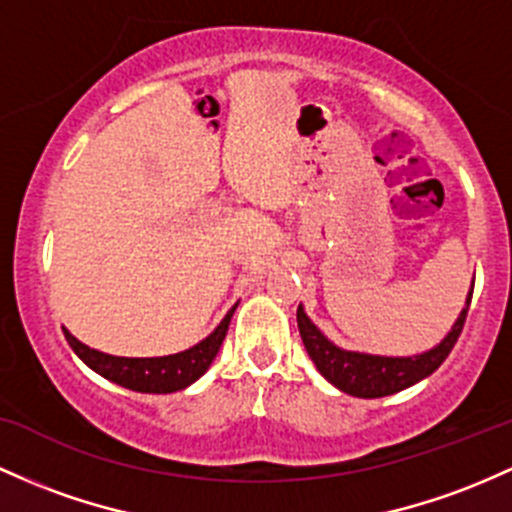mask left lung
Wrapping results in <instances>:
<instances>
[{
    "mask_svg": "<svg viewBox=\"0 0 512 512\" xmlns=\"http://www.w3.org/2000/svg\"><path fill=\"white\" fill-rule=\"evenodd\" d=\"M471 294H474V284H471L469 294H466L464 308L459 311L457 320L449 328V333L437 342L430 350L420 352V355L406 357H389V355H369V352H355L338 347L333 340L323 335V330L306 316L303 306L299 303L296 311V323H299V333L303 345H306L308 357L313 359L316 369L335 389L342 393H350L357 398H381L398 393L408 386L418 384V381L428 379V376L445 362L449 352H452L454 342L464 328L466 313H469Z\"/></svg>",
    "mask_w": 512,
    "mask_h": 512,
    "instance_id": "8db88e82",
    "label": "left lung"
}]
</instances>
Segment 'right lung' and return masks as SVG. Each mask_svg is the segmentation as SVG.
<instances>
[{"mask_svg": "<svg viewBox=\"0 0 512 512\" xmlns=\"http://www.w3.org/2000/svg\"><path fill=\"white\" fill-rule=\"evenodd\" d=\"M235 308H238V303L230 308L221 323L213 328V333L206 335L204 340L196 342L189 350L165 357L106 355V352H99L94 350V347L84 345V342L77 340L67 328L63 330L67 342H70V347L75 350V355L80 357L92 372L104 376V379L114 381V384L123 386V389L140 393H174L187 389V386H192L199 376L206 374V369L211 367L218 350H221L223 340H226L228 325Z\"/></svg>", "mask_w": 512, "mask_h": 512, "instance_id": "1", "label": "right lung"}]
</instances>
